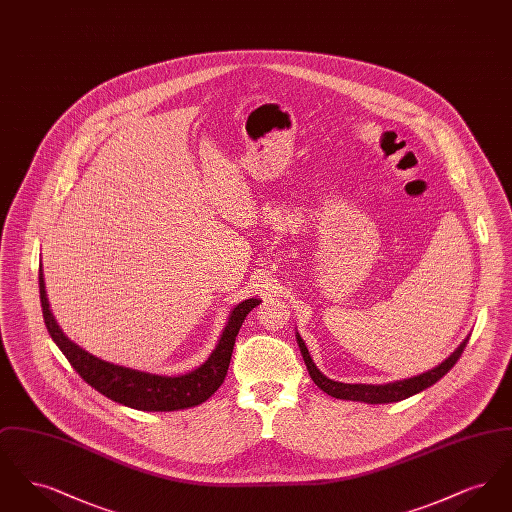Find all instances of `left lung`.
<instances>
[{
  "label": "left lung",
  "instance_id": "1",
  "mask_svg": "<svg viewBox=\"0 0 512 512\" xmlns=\"http://www.w3.org/2000/svg\"><path fill=\"white\" fill-rule=\"evenodd\" d=\"M466 341L468 338L451 353V357H447L441 365L424 372V374H418L413 378H407V380H399V382H391V384H384V386H372V384H341V382H334L330 378H326L320 370H318L307 347H305V341L301 340V336H297V343H299V349H301V355H303V361L307 365V370L313 378V382L317 384L318 388L322 391H326L328 395L336 397V399H347V401H365L370 405H378V403H395V401H403L407 397H411L418 391L426 390L430 386H434L438 380H441L455 363L461 359L463 355L464 347H466Z\"/></svg>",
  "mask_w": 512,
  "mask_h": 512
}]
</instances>
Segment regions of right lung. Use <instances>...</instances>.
Listing matches in <instances>:
<instances>
[{"instance_id": "right-lung-1", "label": "right lung", "mask_w": 512, "mask_h": 512, "mask_svg": "<svg viewBox=\"0 0 512 512\" xmlns=\"http://www.w3.org/2000/svg\"><path fill=\"white\" fill-rule=\"evenodd\" d=\"M38 278H40L38 282H40L42 313H44V322L51 340L57 343V347L63 351L67 361L86 384H90L94 390L109 397L111 401H117L121 405L138 409V411H161V413L178 411V409H188L207 401L215 391L219 390L220 384L226 378L228 365L232 359V349L244 318L249 315L253 307L261 303L259 299L251 297L234 307L215 351L199 368L182 376H157V374L132 370L126 366L105 363L69 340L61 332V328L57 326L55 318L49 311L42 267H40Z\"/></svg>"}]
</instances>
